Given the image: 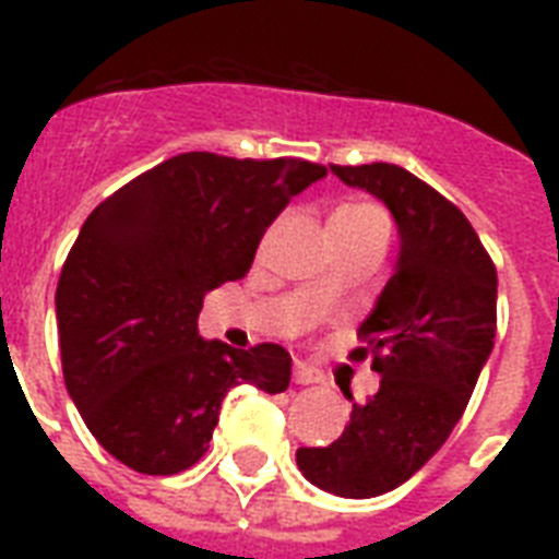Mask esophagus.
I'll return each instance as SVG.
<instances>
[{
    "label": "esophagus",
    "instance_id": "1",
    "mask_svg": "<svg viewBox=\"0 0 559 559\" xmlns=\"http://www.w3.org/2000/svg\"><path fill=\"white\" fill-rule=\"evenodd\" d=\"M293 380H296L298 385H319V382H324V373L319 371V368L307 366V362H296V366H293Z\"/></svg>",
    "mask_w": 559,
    "mask_h": 559
}]
</instances>
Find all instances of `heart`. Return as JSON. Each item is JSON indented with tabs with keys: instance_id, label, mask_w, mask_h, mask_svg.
Listing matches in <instances>:
<instances>
[{
	"instance_id": "b5f03b06",
	"label": "heart",
	"mask_w": 559,
	"mask_h": 559,
	"mask_svg": "<svg viewBox=\"0 0 559 559\" xmlns=\"http://www.w3.org/2000/svg\"><path fill=\"white\" fill-rule=\"evenodd\" d=\"M328 228H331L333 240L340 237V240H380V243H385L391 223L389 214L377 202L348 200L333 211L331 219H328ZM319 296H324L322 287H319Z\"/></svg>"
}]
</instances>
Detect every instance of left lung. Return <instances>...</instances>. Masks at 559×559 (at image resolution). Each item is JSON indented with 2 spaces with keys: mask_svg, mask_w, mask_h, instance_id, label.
Here are the masks:
<instances>
[{
  "mask_svg": "<svg viewBox=\"0 0 559 559\" xmlns=\"http://www.w3.org/2000/svg\"><path fill=\"white\" fill-rule=\"evenodd\" d=\"M397 223L400 252L357 336L380 391L350 406L331 447H301L298 469L342 499L389 493L441 450L467 408L496 340V266L469 219L406 168L331 165Z\"/></svg>",
  "mask_w": 559,
  "mask_h": 559,
  "instance_id": "1",
  "label": "left lung"
}]
</instances>
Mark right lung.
I'll list each match as a JSON object with an SVG mask.
<instances>
[{
  "label": "right lung",
  "instance_id": "add662e5",
  "mask_svg": "<svg viewBox=\"0 0 559 559\" xmlns=\"http://www.w3.org/2000/svg\"><path fill=\"white\" fill-rule=\"evenodd\" d=\"M328 177L305 159L182 153L135 177L83 223L57 281L69 397L95 441L135 473L174 476L205 455L235 385L281 394V345L202 340V298L243 278L263 231Z\"/></svg>",
  "mask_w": 559,
  "mask_h": 559
}]
</instances>
